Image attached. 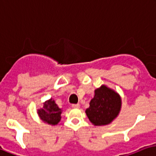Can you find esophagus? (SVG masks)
<instances>
[{
    "label": "esophagus",
    "instance_id": "1",
    "mask_svg": "<svg viewBox=\"0 0 156 156\" xmlns=\"http://www.w3.org/2000/svg\"><path fill=\"white\" fill-rule=\"evenodd\" d=\"M71 106H72V108H80L79 104H73Z\"/></svg>",
    "mask_w": 156,
    "mask_h": 156
}]
</instances>
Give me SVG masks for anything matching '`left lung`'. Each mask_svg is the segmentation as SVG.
Returning <instances> with one entry per match:
<instances>
[{
    "label": "left lung",
    "instance_id": "8db88e82",
    "mask_svg": "<svg viewBox=\"0 0 156 156\" xmlns=\"http://www.w3.org/2000/svg\"><path fill=\"white\" fill-rule=\"evenodd\" d=\"M121 108V98L115 91L103 85L94 91L90 107L85 113L96 126L107 125L118 116Z\"/></svg>",
    "mask_w": 156,
    "mask_h": 156
}]
</instances>
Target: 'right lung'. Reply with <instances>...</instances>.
I'll return each instance as SVG.
<instances>
[{"mask_svg": "<svg viewBox=\"0 0 156 156\" xmlns=\"http://www.w3.org/2000/svg\"><path fill=\"white\" fill-rule=\"evenodd\" d=\"M38 113L43 122L56 125L61 120L62 110L56 105L54 100L50 99L44 103L43 108L38 110Z\"/></svg>", "mask_w": 156, "mask_h": 156, "instance_id": "obj_1", "label": "right lung"}]
</instances>
